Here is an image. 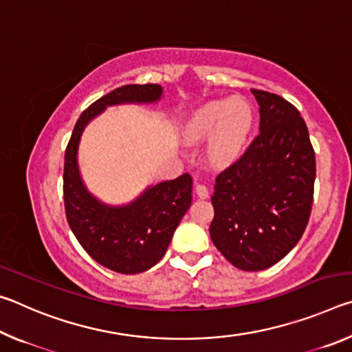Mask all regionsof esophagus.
I'll use <instances>...</instances> for the list:
<instances>
[{"label": "esophagus", "instance_id": "esophagus-1", "mask_svg": "<svg viewBox=\"0 0 352 352\" xmlns=\"http://www.w3.org/2000/svg\"><path fill=\"white\" fill-rule=\"evenodd\" d=\"M195 194H197L200 199H206L208 195H210V190H208L205 184L195 182Z\"/></svg>", "mask_w": 352, "mask_h": 352}]
</instances>
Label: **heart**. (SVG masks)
I'll list each match as a JSON object with an SVG mask.
<instances>
[{"label": "heart", "mask_w": 352, "mask_h": 352, "mask_svg": "<svg viewBox=\"0 0 352 352\" xmlns=\"http://www.w3.org/2000/svg\"><path fill=\"white\" fill-rule=\"evenodd\" d=\"M253 115L250 105L241 99L211 100L201 105L186 124L189 138L212 135L210 153L216 162H230L247 140Z\"/></svg>", "instance_id": "1"}]
</instances>
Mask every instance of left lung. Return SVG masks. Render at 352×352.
I'll return each instance as SVG.
<instances>
[{
    "instance_id": "1",
    "label": "left lung",
    "mask_w": 352,
    "mask_h": 352,
    "mask_svg": "<svg viewBox=\"0 0 352 352\" xmlns=\"http://www.w3.org/2000/svg\"><path fill=\"white\" fill-rule=\"evenodd\" d=\"M252 93L259 133L216 177L210 226L216 248L245 272L269 269L301 239L315 182V152L300 111L278 94Z\"/></svg>"
}]
</instances>
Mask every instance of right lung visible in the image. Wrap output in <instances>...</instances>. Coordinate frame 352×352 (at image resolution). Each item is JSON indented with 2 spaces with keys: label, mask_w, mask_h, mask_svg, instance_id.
<instances>
[{
  "label": "right lung",
  "mask_w": 352,
  "mask_h": 352,
  "mask_svg": "<svg viewBox=\"0 0 352 352\" xmlns=\"http://www.w3.org/2000/svg\"><path fill=\"white\" fill-rule=\"evenodd\" d=\"M162 94L163 88L157 83L124 85L105 94L83 110L65 152L63 199L69 228L94 261L124 275L146 272L163 258L192 201V177L183 174L147 188L126 206H109L94 199L83 184L77 147L87 124L109 105L157 102Z\"/></svg>",
  "instance_id": "obj_1"
}]
</instances>
